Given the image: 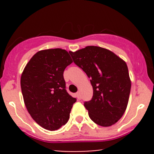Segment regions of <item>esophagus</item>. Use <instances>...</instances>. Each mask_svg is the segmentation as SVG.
<instances>
[{
    "label": "esophagus",
    "mask_w": 154,
    "mask_h": 154,
    "mask_svg": "<svg viewBox=\"0 0 154 154\" xmlns=\"http://www.w3.org/2000/svg\"><path fill=\"white\" fill-rule=\"evenodd\" d=\"M76 95H77V98H78L79 100H81V98H82V96H81V94L79 92H77V93H76Z\"/></svg>",
    "instance_id": "1"
}]
</instances>
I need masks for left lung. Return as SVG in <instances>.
I'll list each match as a JSON object with an SVG mask.
<instances>
[{"instance_id": "obj_1", "label": "left lung", "mask_w": 154, "mask_h": 154, "mask_svg": "<svg viewBox=\"0 0 154 154\" xmlns=\"http://www.w3.org/2000/svg\"><path fill=\"white\" fill-rule=\"evenodd\" d=\"M69 53L74 63L91 78L93 95L84 103L90 118L102 127L117 122L128 106L131 89L126 63L111 51L98 46Z\"/></svg>"}]
</instances>
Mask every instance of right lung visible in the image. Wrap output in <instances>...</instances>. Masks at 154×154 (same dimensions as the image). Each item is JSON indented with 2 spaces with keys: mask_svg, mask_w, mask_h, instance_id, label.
Here are the masks:
<instances>
[{
  "mask_svg": "<svg viewBox=\"0 0 154 154\" xmlns=\"http://www.w3.org/2000/svg\"><path fill=\"white\" fill-rule=\"evenodd\" d=\"M72 60L61 48L38 51L26 65L21 77L24 103L33 119L54 131L67 122L75 98L67 93L63 71Z\"/></svg>",
  "mask_w": 154,
  "mask_h": 154,
  "instance_id": "add662e5",
  "label": "right lung"
}]
</instances>
